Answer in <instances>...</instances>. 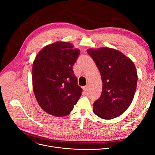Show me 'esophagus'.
Listing matches in <instances>:
<instances>
[{
    "mask_svg": "<svg viewBox=\"0 0 155 155\" xmlns=\"http://www.w3.org/2000/svg\"><path fill=\"white\" fill-rule=\"evenodd\" d=\"M83 91H87L88 89V87L87 85V86H85V87H83Z\"/></svg>",
    "mask_w": 155,
    "mask_h": 155,
    "instance_id": "obj_1",
    "label": "esophagus"
}]
</instances>
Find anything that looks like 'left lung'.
Segmentation results:
<instances>
[{
	"label": "left lung",
	"instance_id": "obj_1",
	"mask_svg": "<svg viewBox=\"0 0 155 155\" xmlns=\"http://www.w3.org/2000/svg\"><path fill=\"white\" fill-rule=\"evenodd\" d=\"M99 69L103 82L101 94L93 111L105 120L116 118L128 109L137 89L138 76L133 62L121 51L110 48L88 49Z\"/></svg>",
	"mask_w": 155,
	"mask_h": 155
}]
</instances>
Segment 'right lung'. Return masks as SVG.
I'll list each match as a JSON object with an SVG mask.
<instances>
[{"instance_id": "right-lung-1", "label": "right lung", "mask_w": 155, "mask_h": 155, "mask_svg": "<svg viewBox=\"0 0 155 155\" xmlns=\"http://www.w3.org/2000/svg\"><path fill=\"white\" fill-rule=\"evenodd\" d=\"M80 51L67 42L46 46L33 63V90L40 107L56 117L67 116L81 96L73 71Z\"/></svg>"}]
</instances>
